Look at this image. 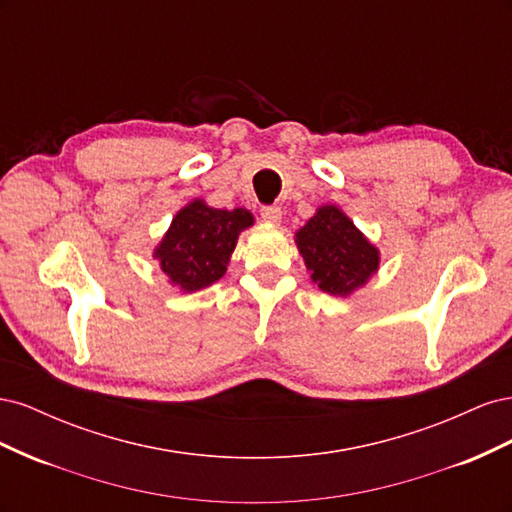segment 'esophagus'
I'll return each instance as SVG.
<instances>
[{
	"instance_id": "obj_1",
	"label": "esophagus",
	"mask_w": 512,
	"mask_h": 512,
	"mask_svg": "<svg viewBox=\"0 0 512 512\" xmlns=\"http://www.w3.org/2000/svg\"><path fill=\"white\" fill-rule=\"evenodd\" d=\"M260 218L265 220V222H269V224H277V222L282 220V209L275 207V205L260 207Z\"/></svg>"
}]
</instances>
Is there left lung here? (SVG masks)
Masks as SVG:
<instances>
[{"label":"left lung","mask_w":512,"mask_h":512,"mask_svg":"<svg viewBox=\"0 0 512 512\" xmlns=\"http://www.w3.org/2000/svg\"><path fill=\"white\" fill-rule=\"evenodd\" d=\"M299 252L312 280L329 294L346 297L378 269V250L337 207H320L297 232Z\"/></svg>","instance_id":"8db88e82"}]
</instances>
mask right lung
Listing matches in <instances>:
<instances>
[{"label":"right lung","instance_id":"add662e5","mask_svg":"<svg viewBox=\"0 0 512 512\" xmlns=\"http://www.w3.org/2000/svg\"><path fill=\"white\" fill-rule=\"evenodd\" d=\"M252 224L250 211L211 209L194 200L175 215L156 258L175 286L188 292L211 286L226 273L239 232Z\"/></svg>","mask_w":512,"mask_h":512}]
</instances>
